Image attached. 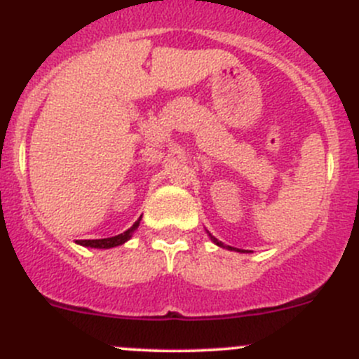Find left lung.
<instances>
[{
	"mask_svg": "<svg viewBox=\"0 0 359 359\" xmlns=\"http://www.w3.org/2000/svg\"><path fill=\"white\" fill-rule=\"evenodd\" d=\"M210 237H211V233H210ZM211 239H213V243H217V246H222V248H225L224 244H222V243H218V241L215 239V237H211ZM227 249H230V251H239V252H243V251H241V249H237V248H230V246H227Z\"/></svg>",
	"mask_w": 359,
	"mask_h": 359,
	"instance_id": "1",
	"label": "left lung"
}]
</instances>
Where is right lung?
<instances>
[{
  "label": "right lung",
  "instance_id": "1",
  "mask_svg": "<svg viewBox=\"0 0 359 359\" xmlns=\"http://www.w3.org/2000/svg\"><path fill=\"white\" fill-rule=\"evenodd\" d=\"M139 222H141V218H139L137 222H135L134 225L129 230H126L123 233H118V236L115 237H107V239H89V241H79L77 244H81V246H86V248H97V249H108V248H115V246H120V244L127 243V241L132 237V232H134L135 229L139 227Z\"/></svg>",
  "mask_w": 359,
  "mask_h": 359
}]
</instances>
